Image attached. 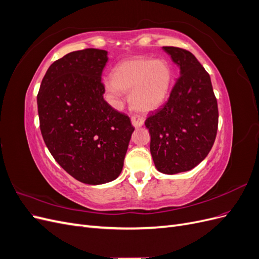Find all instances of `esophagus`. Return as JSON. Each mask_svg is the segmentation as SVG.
<instances>
[{
  "label": "esophagus",
  "mask_w": 259,
  "mask_h": 259,
  "mask_svg": "<svg viewBox=\"0 0 259 259\" xmlns=\"http://www.w3.org/2000/svg\"><path fill=\"white\" fill-rule=\"evenodd\" d=\"M144 122H145V121H144L143 117L137 116V115L132 116V124H133V126L136 127V128L142 127L143 125H144Z\"/></svg>",
  "instance_id": "esophagus-1"
}]
</instances>
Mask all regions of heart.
Returning <instances> with one entry per match:
<instances>
[{
  "label": "heart",
  "mask_w": 259,
  "mask_h": 259,
  "mask_svg": "<svg viewBox=\"0 0 259 259\" xmlns=\"http://www.w3.org/2000/svg\"><path fill=\"white\" fill-rule=\"evenodd\" d=\"M171 70L164 59L133 57L117 64L111 80L105 82L107 93L116 98L121 92H128L133 109L148 113L162 106L171 85Z\"/></svg>",
  "instance_id": "obj_1"
}]
</instances>
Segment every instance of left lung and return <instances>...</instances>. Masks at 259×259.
I'll use <instances>...</instances> for the list:
<instances>
[{
  "instance_id": "8db88e82",
  "label": "left lung",
  "mask_w": 259,
  "mask_h": 259,
  "mask_svg": "<svg viewBox=\"0 0 259 259\" xmlns=\"http://www.w3.org/2000/svg\"><path fill=\"white\" fill-rule=\"evenodd\" d=\"M179 67L167 101L147 117L150 152L159 171L173 175L198 165L214 145L218 107L209 74L186 50L163 46Z\"/></svg>"
}]
</instances>
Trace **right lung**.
<instances>
[{"mask_svg": "<svg viewBox=\"0 0 259 259\" xmlns=\"http://www.w3.org/2000/svg\"><path fill=\"white\" fill-rule=\"evenodd\" d=\"M108 52L86 49L50 66L37 94L44 143L69 175L88 185L121 174L134 127L104 99L101 73Z\"/></svg>", "mask_w": 259, "mask_h": 259, "instance_id": "add662e5", "label": "right lung"}]
</instances>
